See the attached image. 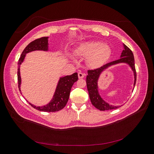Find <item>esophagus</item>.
<instances>
[{
    "instance_id": "34e87169",
    "label": "esophagus",
    "mask_w": 154,
    "mask_h": 154,
    "mask_svg": "<svg viewBox=\"0 0 154 154\" xmlns=\"http://www.w3.org/2000/svg\"><path fill=\"white\" fill-rule=\"evenodd\" d=\"M78 78H79V79H82V78H84L85 74H83V73H82V72H79L78 73Z\"/></svg>"
}]
</instances>
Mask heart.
Here are the masks:
<instances>
[{"instance_id": "b5f03b06", "label": "heart", "mask_w": 154, "mask_h": 154, "mask_svg": "<svg viewBox=\"0 0 154 154\" xmlns=\"http://www.w3.org/2000/svg\"><path fill=\"white\" fill-rule=\"evenodd\" d=\"M112 53L109 45L100 41L92 40L85 42L75 49L76 56L87 58V63L92 68H97L103 65L110 58ZM69 58L72 62L75 58L70 55Z\"/></svg>"}]
</instances>
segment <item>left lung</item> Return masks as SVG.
Segmentation results:
<instances>
[{"label":"left lung","mask_w":154,"mask_h":154,"mask_svg":"<svg viewBox=\"0 0 154 154\" xmlns=\"http://www.w3.org/2000/svg\"><path fill=\"white\" fill-rule=\"evenodd\" d=\"M123 50L120 56V58L116 61H113L109 63L104 65L103 66L100 68L96 69L91 71H88V75L86 78L87 87V90L89 94V97L92 104L94 105L96 109L100 110H107L111 109H116L122 105H111L108 102H106L103 100L99 92V86H98V81L101 74L105 71L107 69L112 66H114L116 65H118L120 63H126L131 69L134 74V87L136 85V72L135 69V63H134V54L127 45L123 44ZM133 91V90H132Z\"/></svg>","instance_id":"8db88e82"}]
</instances>
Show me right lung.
Returning a JSON list of instances; mask_svg holds the SVG:
<instances>
[{"mask_svg": "<svg viewBox=\"0 0 154 154\" xmlns=\"http://www.w3.org/2000/svg\"><path fill=\"white\" fill-rule=\"evenodd\" d=\"M49 37H42L38 39H36L34 41L31 42L27 45L26 48L22 53L20 57L18 62V88L21 92L20 85H21V76L20 67L22 63L24 62L26 58V54L29 53L32 51H49ZM78 73L74 72L71 75H67L60 77L58 80V83L56 87L54 94L53 96L52 99L50 100L48 103L44 105L43 106H35L32 105L30 102H28L29 104L31 105L34 109L40 111L44 112H57L62 110L63 107L66 105L69 95L71 92L72 86L78 80Z\"/></svg>", "mask_w": 154, "mask_h": 154, "instance_id": "1", "label": "right lung"}]
</instances>
